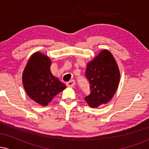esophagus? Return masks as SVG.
<instances>
[{
	"mask_svg": "<svg viewBox=\"0 0 149 149\" xmlns=\"http://www.w3.org/2000/svg\"><path fill=\"white\" fill-rule=\"evenodd\" d=\"M76 84V83H75V80H70L69 82H68L67 83H66V86L67 87H73Z\"/></svg>",
	"mask_w": 149,
	"mask_h": 149,
	"instance_id": "1",
	"label": "esophagus"
}]
</instances>
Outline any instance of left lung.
I'll return each instance as SVG.
<instances>
[{
  "instance_id": "8db88e82",
  "label": "left lung",
  "mask_w": 149,
  "mask_h": 149,
  "mask_svg": "<svg viewBox=\"0 0 149 149\" xmlns=\"http://www.w3.org/2000/svg\"><path fill=\"white\" fill-rule=\"evenodd\" d=\"M85 76L90 82L91 93L85 98L92 108L109 103L118 88L120 74L111 52L102 49L87 64Z\"/></svg>"
}]
</instances>
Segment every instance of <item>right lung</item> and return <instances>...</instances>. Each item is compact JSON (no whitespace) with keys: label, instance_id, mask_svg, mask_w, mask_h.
<instances>
[{"label":"right lung","instance_id":"right-lung-1","mask_svg":"<svg viewBox=\"0 0 149 149\" xmlns=\"http://www.w3.org/2000/svg\"><path fill=\"white\" fill-rule=\"evenodd\" d=\"M52 61L40 52L33 53L22 73L24 88L30 99L42 106H47L66 86L50 71Z\"/></svg>","mask_w":149,"mask_h":149}]
</instances>
